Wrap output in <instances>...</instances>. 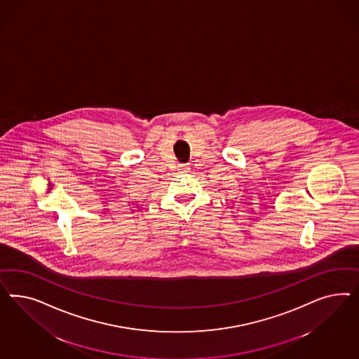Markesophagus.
<instances>
[{"instance_id":"34e87169","label":"esophagus","mask_w":359,"mask_h":359,"mask_svg":"<svg viewBox=\"0 0 359 359\" xmlns=\"http://www.w3.org/2000/svg\"><path fill=\"white\" fill-rule=\"evenodd\" d=\"M179 170H180V172H189V164H180V167H179Z\"/></svg>"}]
</instances>
